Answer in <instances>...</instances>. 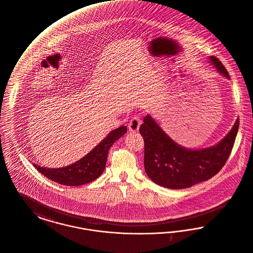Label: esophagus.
<instances>
[{"label":"esophagus","instance_id":"obj_1","mask_svg":"<svg viewBox=\"0 0 253 253\" xmlns=\"http://www.w3.org/2000/svg\"><path fill=\"white\" fill-rule=\"evenodd\" d=\"M141 122H142V121H141V119H140L139 117H134V118H133V119L130 120V122H129V124H128L129 130L132 131V132L138 131Z\"/></svg>","mask_w":253,"mask_h":253}]
</instances>
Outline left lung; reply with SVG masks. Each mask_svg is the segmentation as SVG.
Instances as JSON below:
<instances>
[{
    "instance_id": "left-lung-1",
    "label": "left lung",
    "mask_w": 253,
    "mask_h": 253,
    "mask_svg": "<svg viewBox=\"0 0 253 253\" xmlns=\"http://www.w3.org/2000/svg\"><path fill=\"white\" fill-rule=\"evenodd\" d=\"M210 61L218 72L229 78L222 62L215 56ZM239 128L236 120L221 142L210 148L189 150L174 142L147 116L139 127L144 139V168L155 183L171 189H182L215 176L226 163L233 148Z\"/></svg>"
}]
</instances>
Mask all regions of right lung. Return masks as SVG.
Returning a JSON list of instances; mask_svg holds the SVG:
<instances>
[{"instance_id":"right-lung-1","label":"right lung","mask_w":253,"mask_h":253,"mask_svg":"<svg viewBox=\"0 0 253 253\" xmlns=\"http://www.w3.org/2000/svg\"><path fill=\"white\" fill-rule=\"evenodd\" d=\"M127 132L126 126L112 131L96 147L74 164L62 168H47L33 164L34 167L46 178L57 183L78 186L98 178L104 171L109 149Z\"/></svg>"}]
</instances>
